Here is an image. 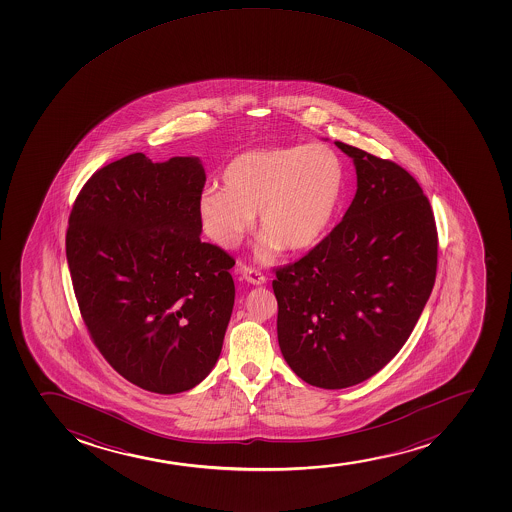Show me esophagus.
<instances>
[{
	"label": "esophagus",
	"instance_id": "1",
	"mask_svg": "<svg viewBox=\"0 0 512 512\" xmlns=\"http://www.w3.org/2000/svg\"><path fill=\"white\" fill-rule=\"evenodd\" d=\"M242 277L244 280L249 283H253V285H265L266 277L261 273V271L256 270L253 266H246L244 271H242Z\"/></svg>",
	"mask_w": 512,
	"mask_h": 512
}]
</instances>
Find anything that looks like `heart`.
<instances>
[{"mask_svg": "<svg viewBox=\"0 0 512 512\" xmlns=\"http://www.w3.org/2000/svg\"><path fill=\"white\" fill-rule=\"evenodd\" d=\"M343 164L323 143L277 145L239 153L225 165L222 188L212 184L198 200L205 234L235 249L254 227L265 235L258 259L270 263L285 249L306 253L328 235L343 193Z\"/></svg>", "mask_w": 512, "mask_h": 512, "instance_id": "b5f03b06", "label": "heart"}]
</instances>
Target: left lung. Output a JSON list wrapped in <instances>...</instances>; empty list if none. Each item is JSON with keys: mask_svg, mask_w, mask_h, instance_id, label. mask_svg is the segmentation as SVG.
<instances>
[{"mask_svg": "<svg viewBox=\"0 0 512 512\" xmlns=\"http://www.w3.org/2000/svg\"><path fill=\"white\" fill-rule=\"evenodd\" d=\"M357 193L318 246L277 268L278 343L311 386L343 389L381 371L412 335L434 288L437 229L415 177L335 141Z\"/></svg>", "mask_w": 512, "mask_h": 512, "instance_id": "obj_1", "label": "left lung"}]
</instances>
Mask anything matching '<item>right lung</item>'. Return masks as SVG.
Returning a JSON list of instances; mask_svg holds the SVG:
<instances>
[{
    "instance_id": "1",
    "label": "right lung",
    "mask_w": 512,
    "mask_h": 512,
    "mask_svg": "<svg viewBox=\"0 0 512 512\" xmlns=\"http://www.w3.org/2000/svg\"><path fill=\"white\" fill-rule=\"evenodd\" d=\"M198 157L143 153L95 172L66 230L71 282L95 347L152 393L200 384L217 364L234 307V258L201 242Z\"/></svg>"
}]
</instances>
